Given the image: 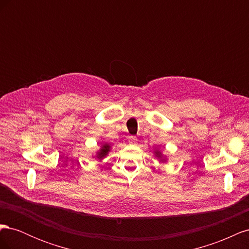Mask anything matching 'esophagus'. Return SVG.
<instances>
[{
	"instance_id": "esophagus-1",
	"label": "esophagus",
	"mask_w": 249,
	"mask_h": 249,
	"mask_svg": "<svg viewBox=\"0 0 249 249\" xmlns=\"http://www.w3.org/2000/svg\"><path fill=\"white\" fill-rule=\"evenodd\" d=\"M129 142L131 143V144H136V143H137V138L135 137V136H131Z\"/></svg>"
}]
</instances>
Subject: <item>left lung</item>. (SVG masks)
<instances>
[{"instance_id": "1", "label": "left lung", "mask_w": 249, "mask_h": 249, "mask_svg": "<svg viewBox=\"0 0 249 249\" xmlns=\"http://www.w3.org/2000/svg\"><path fill=\"white\" fill-rule=\"evenodd\" d=\"M156 155H157V156H158V157H161V156H160V154H159V153H158V152H157V153H156Z\"/></svg>"}]
</instances>
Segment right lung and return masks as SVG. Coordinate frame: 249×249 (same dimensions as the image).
I'll use <instances>...</instances> for the list:
<instances>
[{"mask_svg": "<svg viewBox=\"0 0 249 249\" xmlns=\"http://www.w3.org/2000/svg\"><path fill=\"white\" fill-rule=\"evenodd\" d=\"M110 150V145L109 144H104L103 145V147L101 148V150L99 153H97V158H103V157H105L106 156L107 154H108V152Z\"/></svg>", "mask_w": 249, "mask_h": 249, "instance_id": "1", "label": "right lung"}]
</instances>
